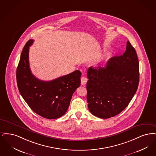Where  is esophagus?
<instances>
[{"label":"esophagus","mask_w":156,"mask_h":156,"mask_svg":"<svg viewBox=\"0 0 156 156\" xmlns=\"http://www.w3.org/2000/svg\"><path fill=\"white\" fill-rule=\"evenodd\" d=\"M87 79L86 77L83 76V77H81V84L82 85H84V84H86V83H87Z\"/></svg>","instance_id":"1"}]
</instances>
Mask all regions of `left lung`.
<instances>
[{
  "mask_svg": "<svg viewBox=\"0 0 156 156\" xmlns=\"http://www.w3.org/2000/svg\"><path fill=\"white\" fill-rule=\"evenodd\" d=\"M123 54L111 58L105 68H88L87 100L90 112L106 119L119 114L137 90L139 63L135 48L127 41Z\"/></svg>",
  "mask_w": 156,
  "mask_h": 156,
  "instance_id": "8db88e82",
  "label": "left lung"
}]
</instances>
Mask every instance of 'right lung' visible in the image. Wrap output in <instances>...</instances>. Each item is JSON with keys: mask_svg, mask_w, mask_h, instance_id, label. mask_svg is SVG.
<instances>
[{"mask_svg": "<svg viewBox=\"0 0 156 156\" xmlns=\"http://www.w3.org/2000/svg\"><path fill=\"white\" fill-rule=\"evenodd\" d=\"M33 40L26 44L16 70L19 92L28 105L41 116L54 119L68 110L73 94L80 85V71L75 72L51 81H42L32 74L29 65V48Z\"/></svg>", "mask_w": 156, "mask_h": 156, "instance_id": "right-lung-1", "label": "right lung"}]
</instances>
